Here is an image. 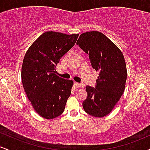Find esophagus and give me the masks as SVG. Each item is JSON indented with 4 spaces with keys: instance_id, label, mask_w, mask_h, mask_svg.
I'll return each mask as SVG.
<instances>
[{
    "instance_id": "esophagus-1",
    "label": "esophagus",
    "mask_w": 150,
    "mask_h": 150,
    "mask_svg": "<svg viewBox=\"0 0 150 150\" xmlns=\"http://www.w3.org/2000/svg\"><path fill=\"white\" fill-rule=\"evenodd\" d=\"M74 85H75L76 87H82V88H83L84 87V85L82 83H78V82H74Z\"/></svg>"
}]
</instances>
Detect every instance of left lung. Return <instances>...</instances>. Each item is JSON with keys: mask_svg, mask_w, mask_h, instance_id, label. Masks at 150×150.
<instances>
[{"mask_svg": "<svg viewBox=\"0 0 150 150\" xmlns=\"http://www.w3.org/2000/svg\"><path fill=\"white\" fill-rule=\"evenodd\" d=\"M77 45L89 55L99 71L95 88L86 86L87 97L82 103L85 112L101 118L111 112L125 90L127 68L123 53L105 34L98 31L82 33Z\"/></svg>", "mask_w": 150, "mask_h": 150, "instance_id": "left-lung-1", "label": "left lung"}]
</instances>
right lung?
Here are the masks:
<instances>
[{
  "instance_id": "right-lung-1",
  "label": "right lung",
  "mask_w": 150,
  "mask_h": 150,
  "mask_svg": "<svg viewBox=\"0 0 150 150\" xmlns=\"http://www.w3.org/2000/svg\"><path fill=\"white\" fill-rule=\"evenodd\" d=\"M78 34L49 31L30 46L22 63V85L32 107L46 119L59 116L71 94L73 81L56 75V65L76 42Z\"/></svg>"
}]
</instances>
